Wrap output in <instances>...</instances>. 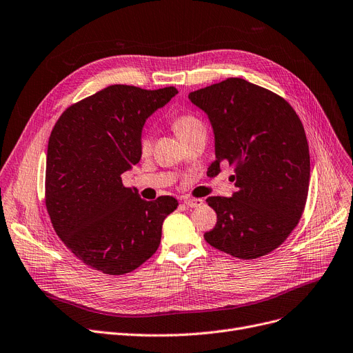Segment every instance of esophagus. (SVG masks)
Segmentation results:
<instances>
[{"label":"esophagus","mask_w":353,"mask_h":353,"mask_svg":"<svg viewBox=\"0 0 353 353\" xmlns=\"http://www.w3.org/2000/svg\"><path fill=\"white\" fill-rule=\"evenodd\" d=\"M184 205L188 208H200L203 205L201 199H184Z\"/></svg>","instance_id":"obj_1"}]
</instances>
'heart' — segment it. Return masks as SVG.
Instances as JSON below:
<instances>
[{
	"instance_id": "b5f03b06",
	"label": "heart",
	"mask_w": 353,
	"mask_h": 353,
	"mask_svg": "<svg viewBox=\"0 0 353 353\" xmlns=\"http://www.w3.org/2000/svg\"><path fill=\"white\" fill-rule=\"evenodd\" d=\"M173 128L176 134L183 140L184 137H188L196 132H200V130H205V125L203 123L193 114H184L173 120ZM152 144L153 139L152 136H144L140 140V150L143 154H147L152 150Z\"/></svg>"
}]
</instances>
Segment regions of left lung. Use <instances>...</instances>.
I'll return each instance as SVG.
<instances>
[{
	"label": "left lung",
	"instance_id": "left-lung-1",
	"mask_svg": "<svg viewBox=\"0 0 353 353\" xmlns=\"http://www.w3.org/2000/svg\"><path fill=\"white\" fill-rule=\"evenodd\" d=\"M190 101L208 114L216 160L234 167L232 197L206 199L217 214L206 242L237 259H257L279 248L303 213L310 157L305 128L292 105L243 79L192 91Z\"/></svg>",
	"mask_w": 353,
	"mask_h": 353
}]
</instances>
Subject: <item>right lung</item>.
<instances>
[{
  "instance_id": "obj_1",
  "label": "right lung",
  "mask_w": 353,
  "mask_h": 353,
  "mask_svg": "<svg viewBox=\"0 0 353 353\" xmlns=\"http://www.w3.org/2000/svg\"><path fill=\"white\" fill-rule=\"evenodd\" d=\"M174 87L143 90L114 84L70 105L47 148L46 206L63 243L91 269L124 274L150 259L163 220L179 203L145 201L121 174L141 159L145 120L176 94Z\"/></svg>"
}]
</instances>
